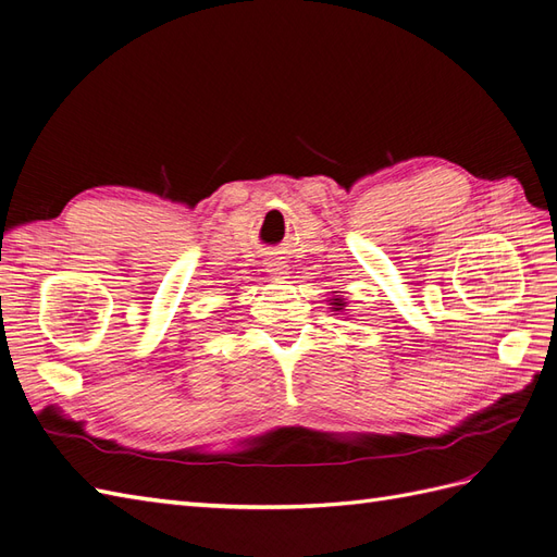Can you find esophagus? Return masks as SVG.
<instances>
[{
	"instance_id": "obj_1",
	"label": "esophagus",
	"mask_w": 557,
	"mask_h": 557,
	"mask_svg": "<svg viewBox=\"0 0 557 557\" xmlns=\"http://www.w3.org/2000/svg\"><path fill=\"white\" fill-rule=\"evenodd\" d=\"M269 267V272H272V276L276 278V281H283V278H288V264H283V262H269L267 264Z\"/></svg>"
}]
</instances>
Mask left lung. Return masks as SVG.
<instances>
[{
    "label": "left lung",
    "instance_id": "8db88e82",
    "mask_svg": "<svg viewBox=\"0 0 557 557\" xmlns=\"http://www.w3.org/2000/svg\"><path fill=\"white\" fill-rule=\"evenodd\" d=\"M327 302H330V309H333V311H344V309H347V299L339 297V295H333V297L327 299Z\"/></svg>",
    "mask_w": 557,
    "mask_h": 557
}]
</instances>
